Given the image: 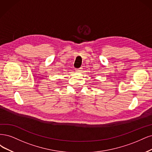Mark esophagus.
Here are the masks:
<instances>
[{
	"label": "esophagus",
	"instance_id": "obj_1",
	"mask_svg": "<svg viewBox=\"0 0 152 152\" xmlns=\"http://www.w3.org/2000/svg\"><path fill=\"white\" fill-rule=\"evenodd\" d=\"M82 68H78V69H76V71L77 72H81L82 71Z\"/></svg>",
	"mask_w": 152,
	"mask_h": 152
}]
</instances>
